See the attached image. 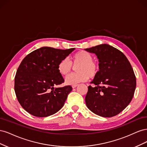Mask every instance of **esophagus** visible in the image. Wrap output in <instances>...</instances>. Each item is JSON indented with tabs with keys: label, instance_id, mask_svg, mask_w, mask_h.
Returning <instances> with one entry per match:
<instances>
[{
	"label": "esophagus",
	"instance_id": "obj_1",
	"mask_svg": "<svg viewBox=\"0 0 147 147\" xmlns=\"http://www.w3.org/2000/svg\"><path fill=\"white\" fill-rule=\"evenodd\" d=\"M77 86H78V84H74V85L72 86V88H76Z\"/></svg>",
	"mask_w": 147,
	"mask_h": 147
}]
</instances>
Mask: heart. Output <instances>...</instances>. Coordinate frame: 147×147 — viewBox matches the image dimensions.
Masks as SVG:
<instances>
[{"label": "heart", "instance_id": "1", "mask_svg": "<svg viewBox=\"0 0 147 147\" xmlns=\"http://www.w3.org/2000/svg\"><path fill=\"white\" fill-rule=\"evenodd\" d=\"M92 56L86 51H80L74 55L72 61L65 57L57 65L59 73L67 75L73 69V65L76 67L77 73L71 74L65 78V83L68 85H74L78 83L87 81L89 77L95 78L99 71V65L96 62L92 61Z\"/></svg>", "mask_w": 147, "mask_h": 147}]
</instances>
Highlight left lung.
Here are the masks:
<instances>
[{
	"label": "left lung",
	"instance_id": "8db88e82",
	"mask_svg": "<svg viewBox=\"0 0 147 147\" xmlns=\"http://www.w3.org/2000/svg\"><path fill=\"white\" fill-rule=\"evenodd\" d=\"M95 53L99 71L89 86L85 97L88 108L102 117H112L131 102L136 90V78L123 53L107 44L84 49Z\"/></svg>",
	"mask_w": 147,
	"mask_h": 147
}]
</instances>
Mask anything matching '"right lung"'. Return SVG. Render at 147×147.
Segmentation results:
<instances>
[{
	"instance_id": "obj_1",
	"label": "right lung",
	"mask_w": 147,
	"mask_h": 147,
	"mask_svg": "<svg viewBox=\"0 0 147 147\" xmlns=\"http://www.w3.org/2000/svg\"><path fill=\"white\" fill-rule=\"evenodd\" d=\"M74 50L42 47L22 61L15 77V91L26 112L37 117H47L63 107L72 88H55L64 82L57 65Z\"/></svg>"
}]
</instances>
